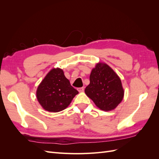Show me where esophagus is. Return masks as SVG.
I'll return each instance as SVG.
<instances>
[{
	"mask_svg": "<svg viewBox=\"0 0 159 159\" xmlns=\"http://www.w3.org/2000/svg\"><path fill=\"white\" fill-rule=\"evenodd\" d=\"M78 90L79 91V92H83V91H84V88L82 87V88H79L78 89Z\"/></svg>",
	"mask_w": 159,
	"mask_h": 159,
	"instance_id": "1",
	"label": "esophagus"
}]
</instances>
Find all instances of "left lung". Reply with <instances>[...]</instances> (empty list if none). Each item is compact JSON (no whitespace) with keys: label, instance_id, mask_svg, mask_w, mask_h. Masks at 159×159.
<instances>
[{"label":"left lung","instance_id":"8db88e82","mask_svg":"<svg viewBox=\"0 0 159 159\" xmlns=\"http://www.w3.org/2000/svg\"><path fill=\"white\" fill-rule=\"evenodd\" d=\"M89 80L85 93L100 109L111 111L121 102L124 96L121 81L107 64H96Z\"/></svg>","mask_w":159,"mask_h":159}]
</instances>
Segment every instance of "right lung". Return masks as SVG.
<instances>
[{
    "instance_id": "right-lung-1",
    "label": "right lung",
    "mask_w": 159,
    "mask_h": 159,
    "mask_svg": "<svg viewBox=\"0 0 159 159\" xmlns=\"http://www.w3.org/2000/svg\"><path fill=\"white\" fill-rule=\"evenodd\" d=\"M78 93L60 68L50 71L38 85L36 98L41 106L50 112H59L65 109Z\"/></svg>"
}]
</instances>
